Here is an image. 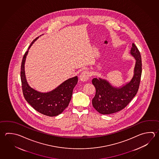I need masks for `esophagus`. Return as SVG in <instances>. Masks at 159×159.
Returning <instances> with one entry per match:
<instances>
[{
  "label": "esophagus",
  "mask_w": 159,
  "mask_h": 159,
  "mask_svg": "<svg viewBox=\"0 0 159 159\" xmlns=\"http://www.w3.org/2000/svg\"><path fill=\"white\" fill-rule=\"evenodd\" d=\"M90 76V74L88 71H84L83 72L81 73V74L79 76L80 80L82 81H86L89 79Z\"/></svg>",
  "instance_id": "obj_1"
}]
</instances>
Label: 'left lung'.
I'll use <instances>...</instances> for the list:
<instances>
[{"instance_id": "obj_1", "label": "left lung", "mask_w": 159, "mask_h": 159, "mask_svg": "<svg viewBox=\"0 0 159 159\" xmlns=\"http://www.w3.org/2000/svg\"><path fill=\"white\" fill-rule=\"evenodd\" d=\"M130 54L135 60L133 76L129 82L120 87L112 86L107 80L94 78L92 84L96 88V95L92 99L94 108L103 115L114 114L125 108L138 92L142 74L140 52L134 43Z\"/></svg>"}]
</instances>
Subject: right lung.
Returning <instances> with one entry per match:
<instances>
[{
	"instance_id": "obj_1",
	"label": "right lung",
	"mask_w": 159,
	"mask_h": 159,
	"mask_svg": "<svg viewBox=\"0 0 159 159\" xmlns=\"http://www.w3.org/2000/svg\"><path fill=\"white\" fill-rule=\"evenodd\" d=\"M38 38L39 37L36 38L31 43L22 61L21 80L22 92L26 101L35 110L46 116H55L61 114L68 106L73 89L78 83V76L70 78L53 90L47 93L40 92L30 87L25 75V63L29 49Z\"/></svg>"
}]
</instances>
